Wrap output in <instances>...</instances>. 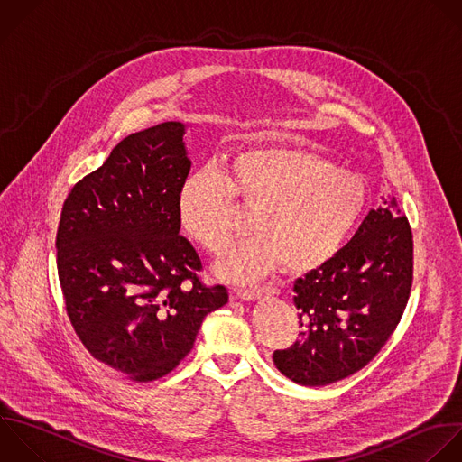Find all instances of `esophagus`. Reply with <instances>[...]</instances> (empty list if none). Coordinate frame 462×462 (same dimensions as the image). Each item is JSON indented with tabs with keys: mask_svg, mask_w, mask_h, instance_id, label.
<instances>
[{
	"mask_svg": "<svg viewBox=\"0 0 462 462\" xmlns=\"http://www.w3.org/2000/svg\"><path fill=\"white\" fill-rule=\"evenodd\" d=\"M263 294H274V287L271 285H254V287H242V289H236V296L242 298V300H256Z\"/></svg>",
	"mask_w": 462,
	"mask_h": 462,
	"instance_id": "1",
	"label": "esophagus"
}]
</instances>
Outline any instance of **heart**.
I'll use <instances>...</instances> for the list:
<instances>
[{
    "mask_svg": "<svg viewBox=\"0 0 462 462\" xmlns=\"http://www.w3.org/2000/svg\"><path fill=\"white\" fill-rule=\"evenodd\" d=\"M235 199L254 209L256 231L217 265L236 282L282 265L291 273L321 267L366 206L363 182L328 159L296 146H258L238 152L222 171L206 168L186 179L177 202L182 229L209 253H220L233 238Z\"/></svg>",
    "mask_w": 462,
    "mask_h": 462,
    "instance_id": "heart-1",
    "label": "heart"
}]
</instances>
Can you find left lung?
<instances>
[{
  "instance_id": "8db88e82",
  "label": "left lung",
  "mask_w": 462,
  "mask_h": 462,
  "mask_svg": "<svg viewBox=\"0 0 462 462\" xmlns=\"http://www.w3.org/2000/svg\"><path fill=\"white\" fill-rule=\"evenodd\" d=\"M413 282V236L395 199L370 209L352 240L294 283L300 339L274 350L276 368L305 386L345 379L386 345Z\"/></svg>"
}]
</instances>
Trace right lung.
I'll return each instance as SVG.
<instances>
[{
  "label": "right lung",
  "mask_w": 462,
  "mask_h": 462,
  "mask_svg": "<svg viewBox=\"0 0 462 462\" xmlns=\"http://www.w3.org/2000/svg\"><path fill=\"white\" fill-rule=\"evenodd\" d=\"M182 135L184 125L170 121L125 137L72 188L56 235L78 337L135 381L170 374L229 296L199 278L200 256L180 235L177 202L191 168Z\"/></svg>",
  "instance_id": "1"
}]
</instances>
